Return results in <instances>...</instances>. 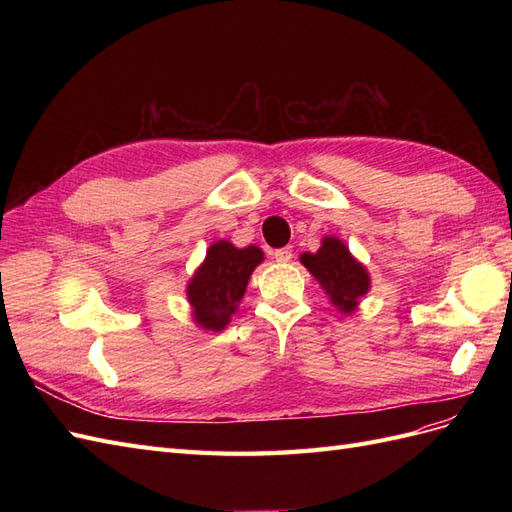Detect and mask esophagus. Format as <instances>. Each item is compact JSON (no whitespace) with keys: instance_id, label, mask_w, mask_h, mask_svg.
Returning <instances> with one entry per match:
<instances>
[{"instance_id":"obj_1","label":"esophagus","mask_w":512,"mask_h":512,"mask_svg":"<svg viewBox=\"0 0 512 512\" xmlns=\"http://www.w3.org/2000/svg\"><path fill=\"white\" fill-rule=\"evenodd\" d=\"M273 258L277 262H288L292 258V247H280V250L273 252Z\"/></svg>"}]
</instances>
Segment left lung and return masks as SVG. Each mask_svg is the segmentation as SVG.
I'll use <instances>...</instances> for the list:
<instances>
[{
  "label": "left lung",
  "mask_w": 512,
  "mask_h": 512,
  "mask_svg": "<svg viewBox=\"0 0 512 512\" xmlns=\"http://www.w3.org/2000/svg\"><path fill=\"white\" fill-rule=\"evenodd\" d=\"M301 262L327 290L331 303L339 312H354L356 303L369 290L365 267L356 262L348 247L335 237H324L320 250L316 254H303Z\"/></svg>",
  "instance_id": "1"
}]
</instances>
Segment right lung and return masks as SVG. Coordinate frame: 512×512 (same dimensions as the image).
Listing matches in <instances>:
<instances>
[{"label": "right lung", "mask_w": 512, "mask_h": 512, "mask_svg": "<svg viewBox=\"0 0 512 512\" xmlns=\"http://www.w3.org/2000/svg\"><path fill=\"white\" fill-rule=\"evenodd\" d=\"M262 262L256 245L237 250L228 241L209 247L203 267L188 286V299L194 307V320L203 329L222 331L243 299L252 271Z\"/></svg>", "instance_id": "add662e5"}]
</instances>
